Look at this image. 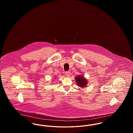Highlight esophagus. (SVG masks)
Returning <instances> with one entry per match:
<instances>
[{
  "instance_id": "34e87169",
  "label": "esophagus",
  "mask_w": 133,
  "mask_h": 133,
  "mask_svg": "<svg viewBox=\"0 0 133 133\" xmlns=\"http://www.w3.org/2000/svg\"><path fill=\"white\" fill-rule=\"evenodd\" d=\"M65 76H66V77H70V71H67V72H65Z\"/></svg>"
}]
</instances>
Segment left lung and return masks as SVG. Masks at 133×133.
Returning a JSON list of instances; mask_svg holds the SVG:
<instances>
[{
    "label": "left lung",
    "mask_w": 133,
    "mask_h": 133,
    "mask_svg": "<svg viewBox=\"0 0 133 133\" xmlns=\"http://www.w3.org/2000/svg\"><path fill=\"white\" fill-rule=\"evenodd\" d=\"M75 81H76V84L81 88H84L85 87H86V85H87L88 81L87 80L83 77V75L77 76L75 77Z\"/></svg>",
    "instance_id": "left-lung-1"
}]
</instances>
